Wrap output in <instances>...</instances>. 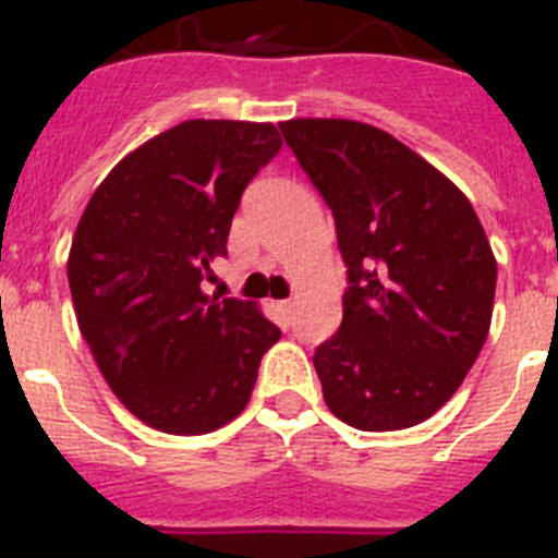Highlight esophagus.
<instances>
[{
	"instance_id": "obj_1",
	"label": "esophagus",
	"mask_w": 558,
	"mask_h": 558,
	"mask_svg": "<svg viewBox=\"0 0 558 558\" xmlns=\"http://www.w3.org/2000/svg\"><path fill=\"white\" fill-rule=\"evenodd\" d=\"M276 306H279V310H282V313L284 315H290V310H293V301H279V304H276Z\"/></svg>"
}]
</instances>
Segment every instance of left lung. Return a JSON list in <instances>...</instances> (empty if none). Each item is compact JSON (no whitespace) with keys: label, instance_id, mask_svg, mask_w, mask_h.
Here are the masks:
<instances>
[{"label":"left lung","instance_id":"8db88e82","mask_svg":"<svg viewBox=\"0 0 558 558\" xmlns=\"http://www.w3.org/2000/svg\"><path fill=\"white\" fill-rule=\"evenodd\" d=\"M279 130L329 204L349 268L340 331L313 356L326 407L360 432L417 426L489 335L498 263L476 209L379 126L293 119Z\"/></svg>","mask_w":558,"mask_h":558}]
</instances>
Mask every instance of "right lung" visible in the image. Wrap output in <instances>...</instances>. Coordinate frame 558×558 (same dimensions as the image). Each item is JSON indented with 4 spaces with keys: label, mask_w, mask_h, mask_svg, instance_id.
Segmentation results:
<instances>
[{
    "label": "right lung",
    "mask_w": 558,
    "mask_h": 558,
    "mask_svg": "<svg viewBox=\"0 0 558 558\" xmlns=\"http://www.w3.org/2000/svg\"><path fill=\"white\" fill-rule=\"evenodd\" d=\"M279 149L274 124L182 121L112 168L76 223V324L110 390L157 432L234 421L282 337L254 301L204 293L240 193Z\"/></svg>",
    "instance_id": "add662e5"
}]
</instances>
